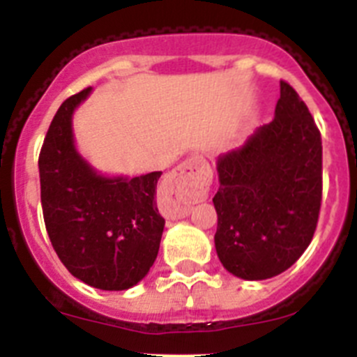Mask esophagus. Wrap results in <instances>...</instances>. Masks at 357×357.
<instances>
[{
  "instance_id": "obj_1",
  "label": "esophagus",
  "mask_w": 357,
  "mask_h": 357,
  "mask_svg": "<svg viewBox=\"0 0 357 357\" xmlns=\"http://www.w3.org/2000/svg\"><path fill=\"white\" fill-rule=\"evenodd\" d=\"M211 178L213 175H211L209 166L202 157H191L184 160L173 172L169 178V188H172V193L178 197V204L175 207V213L178 216H188L189 200L204 197L209 189Z\"/></svg>"
}]
</instances>
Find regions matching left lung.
Instances as JSON below:
<instances>
[{
    "label": "left lung",
    "mask_w": 357,
    "mask_h": 357,
    "mask_svg": "<svg viewBox=\"0 0 357 357\" xmlns=\"http://www.w3.org/2000/svg\"><path fill=\"white\" fill-rule=\"evenodd\" d=\"M218 257L227 272L263 280L304 254L321 206V135L307 105L280 82L275 118L218 157Z\"/></svg>",
    "instance_id": "1"
}]
</instances>
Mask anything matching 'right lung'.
<instances>
[{
  "label": "right lung",
  "mask_w": 357,
  "mask_h": 357,
  "mask_svg": "<svg viewBox=\"0 0 357 357\" xmlns=\"http://www.w3.org/2000/svg\"><path fill=\"white\" fill-rule=\"evenodd\" d=\"M91 87L56 110L39 155L40 204L50 241L73 277L107 291L135 286L159 254L164 218L155 202L162 172L103 176L75 148L73 112Z\"/></svg>",
  "instance_id": "right-lung-1"
}]
</instances>
